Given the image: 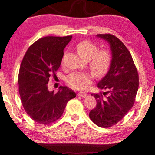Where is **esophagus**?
Here are the masks:
<instances>
[{"mask_svg": "<svg viewBox=\"0 0 155 155\" xmlns=\"http://www.w3.org/2000/svg\"><path fill=\"white\" fill-rule=\"evenodd\" d=\"M78 95L79 97H82V98H85V97L87 96V94L85 93H83V92H81V93H78Z\"/></svg>", "mask_w": 155, "mask_h": 155, "instance_id": "1", "label": "esophagus"}]
</instances>
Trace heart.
Wrapping results in <instances>:
<instances>
[{
    "label": "heart",
    "instance_id": "obj_1",
    "mask_svg": "<svg viewBox=\"0 0 155 155\" xmlns=\"http://www.w3.org/2000/svg\"><path fill=\"white\" fill-rule=\"evenodd\" d=\"M76 51L83 60L90 61V68L96 77H104L108 72L112 61L111 54L108 51H98V47L89 41L78 43L76 45ZM92 81L91 74L85 72H73L66 78L68 85L78 90L86 89Z\"/></svg>",
    "mask_w": 155,
    "mask_h": 155
}]
</instances>
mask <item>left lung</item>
Listing matches in <instances>:
<instances>
[{
	"label": "left lung",
	"mask_w": 155,
	"mask_h": 155,
	"mask_svg": "<svg viewBox=\"0 0 155 155\" xmlns=\"http://www.w3.org/2000/svg\"><path fill=\"white\" fill-rule=\"evenodd\" d=\"M96 37L110 45L112 61L108 72L97 85L106 92L91 94L97 105L89 116L98 127L108 128L121 121L132 108L138 91L139 75L130 52L121 40L110 34Z\"/></svg>",
	"instance_id": "8db88e82"
}]
</instances>
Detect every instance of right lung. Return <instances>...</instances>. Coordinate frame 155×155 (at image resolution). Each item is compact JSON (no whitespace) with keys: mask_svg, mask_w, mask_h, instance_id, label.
<instances>
[{"mask_svg":"<svg viewBox=\"0 0 155 155\" xmlns=\"http://www.w3.org/2000/svg\"><path fill=\"white\" fill-rule=\"evenodd\" d=\"M72 36L46 37L37 40L26 51L18 74L19 94L28 116L40 124H49L62 115L66 105L76 93L60 86L55 93L47 83L51 74L60 68L64 49Z\"/></svg>","mask_w":155,"mask_h":155,"instance_id":"add662e5","label":"right lung"}]
</instances>
